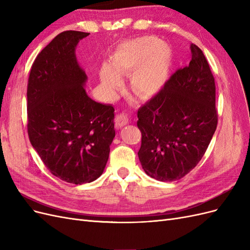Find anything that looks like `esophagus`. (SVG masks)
Masks as SVG:
<instances>
[{
    "mask_svg": "<svg viewBox=\"0 0 250 250\" xmlns=\"http://www.w3.org/2000/svg\"><path fill=\"white\" fill-rule=\"evenodd\" d=\"M128 122H129V118H128L127 115H125V113H123V112L119 113V115L116 117V120H115L116 126L118 128H121V127L127 125Z\"/></svg>",
    "mask_w": 250,
    "mask_h": 250,
    "instance_id": "obj_1",
    "label": "esophagus"
}]
</instances>
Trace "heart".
<instances>
[{"label":"heart","mask_w":250,"mask_h":250,"mask_svg":"<svg viewBox=\"0 0 250 250\" xmlns=\"http://www.w3.org/2000/svg\"><path fill=\"white\" fill-rule=\"evenodd\" d=\"M172 52L155 36H142L120 43L100 71L103 87L109 93L123 85L121 76L129 75L132 92L141 98L157 94L169 76Z\"/></svg>","instance_id":"b5f03b06"}]
</instances>
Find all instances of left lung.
I'll use <instances>...</instances> for the list:
<instances>
[{
  "label": "left lung",
  "mask_w": 250,
  "mask_h": 250,
  "mask_svg": "<svg viewBox=\"0 0 250 250\" xmlns=\"http://www.w3.org/2000/svg\"><path fill=\"white\" fill-rule=\"evenodd\" d=\"M188 65L138 110L144 171L160 181L186 176L201 161L218 123L215 78L203 52L191 44Z\"/></svg>",
  "instance_id": "left-lung-1"
}]
</instances>
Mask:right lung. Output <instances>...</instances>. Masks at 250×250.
<instances>
[{
    "instance_id": "obj_1",
    "label": "right lung",
    "mask_w": 250,
    "mask_h": 250,
    "mask_svg": "<svg viewBox=\"0 0 250 250\" xmlns=\"http://www.w3.org/2000/svg\"><path fill=\"white\" fill-rule=\"evenodd\" d=\"M89 33L63 31L36 56L27 86L28 135L53 175L92 183L104 171L115 138V108L90 99L75 49Z\"/></svg>"
}]
</instances>
